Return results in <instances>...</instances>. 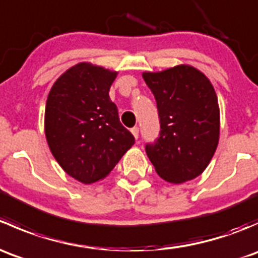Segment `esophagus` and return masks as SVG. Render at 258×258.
I'll list each match as a JSON object with an SVG mask.
<instances>
[{"mask_svg": "<svg viewBox=\"0 0 258 258\" xmlns=\"http://www.w3.org/2000/svg\"><path fill=\"white\" fill-rule=\"evenodd\" d=\"M131 132H132V135H134V136H135V139H136V140L139 139V134H140L139 127H132Z\"/></svg>", "mask_w": 258, "mask_h": 258, "instance_id": "1", "label": "esophagus"}]
</instances>
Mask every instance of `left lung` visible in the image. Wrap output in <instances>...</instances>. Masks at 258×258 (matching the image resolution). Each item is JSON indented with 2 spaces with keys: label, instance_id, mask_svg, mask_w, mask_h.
<instances>
[{
  "label": "left lung",
  "instance_id": "1",
  "mask_svg": "<svg viewBox=\"0 0 258 258\" xmlns=\"http://www.w3.org/2000/svg\"><path fill=\"white\" fill-rule=\"evenodd\" d=\"M160 118V135L146 144V153L160 177L182 183L201 175L217 148L220 108L210 80L181 64L162 72H145Z\"/></svg>",
  "mask_w": 258,
  "mask_h": 258
}]
</instances>
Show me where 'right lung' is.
<instances>
[{
  "instance_id": "1",
  "label": "right lung",
  "mask_w": 258,
  "mask_h": 258,
  "mask_svg": "<svg viewBox=\"0 0 258 258\" xmlns=\"http://www.w3.org/2000/svg\"><path fill=\"white\" fill-rule=\"evenodd\" d=\"M117 72L91 63L67 70L52 86L45 134L64 172L82 183L106 177L135 144L108 96Z\"/></svg>"
}]
</instances>
